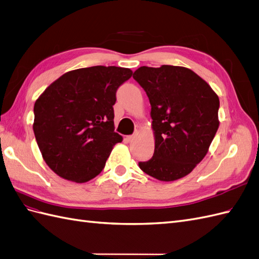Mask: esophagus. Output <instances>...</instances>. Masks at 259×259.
Here are the masks:
<instances>
[{"mask_svg": "<svg viewBox=\"0 0 259 259\" xmlns=\"http://www.w3.org/2000/svg\"><path fill=\"white\" fill-rule=\"evenodd\" d=\"M135 138V135H128V136H126V141L127 142H132Z\"/></svg>", "mask_w": 259, "mask_h": 259, "instance_id": "obj_1", "label": "esophagus"}]
</instances>
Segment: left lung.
Here are the masks:
<instances>
[{"instance_id": "1", "label": "left lung", "mask_w": 259, "mask_h": 259, "mask_svg": "<svg viewBox=\"0 0 259 259\" xmlns=\"http://www.w3.org/2000/svg\"><path fill=\"white\" fill-rule=\"evenodd\" d=\"M133 78L149 99L155 131L154 155L138 166L161 181L185 177L204 158L217 134L219 97L185 67L143 66Z\"/></svg>"}]
</instances>
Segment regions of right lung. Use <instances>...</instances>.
<instances>
[{
  "instance_id": "obj_1",
  "label": "right lung",
  "mask_w": 259,
  "mask_h": 259,
  "mask_svg": "<svg viewBox=\"0 0 259 259\" xmlns=\"http://www.w3.org/2000/svg\"><path fill=\"white\" fill-rule=\"evenodd\" d=\"M133 71L81 68L53 82L34 105V134L44 160L61 178L87 182L102 171L113 146L116 91Z\"/></svg>"
}]
</instances>
